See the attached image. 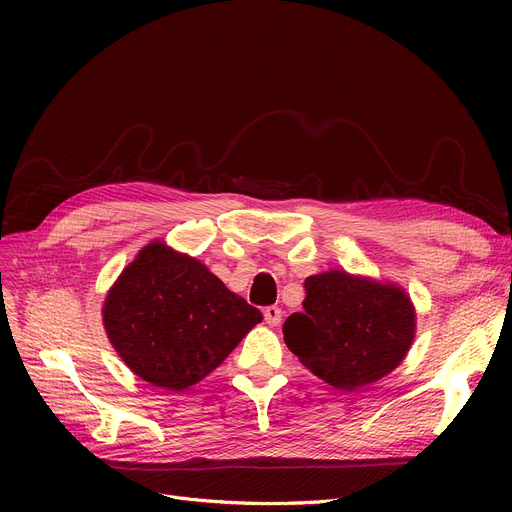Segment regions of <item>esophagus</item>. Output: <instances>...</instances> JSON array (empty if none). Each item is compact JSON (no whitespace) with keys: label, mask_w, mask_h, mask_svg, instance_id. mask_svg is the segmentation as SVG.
<instances>
[{"label":"esophagus","mask_w":512,"mask_h":512,"mask_svg":"<svg viewBox=\"0 0 512 512\" xmlns=\"http://www.w3.org/2000/svg\"><path fill=\"white\" fill-rule=\"evenodd\" d=\"M263 317H265V324H267V326L276 328V326L280 324V321H282V311H280V307H265Z\"/></svg>","instance_id":"obj_1"}]
</instances>
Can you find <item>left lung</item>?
I'll list each match as a JSON object with an SVG mask.
<instances>
[{"label":"left lung","instance_id":"left-lung-1","mask_svg":"<svg viewBox=\"0 0 512 512\" xmlns=\"http://www.w3.org/2000/svg\"><path fill=\"white\" fill-rule=\"evenodd\" d=\"M305 311L284 321V342L326 384L353 392L382 380L407 357L417 330L409 294L344 270L305 280Z\"/></svg>","mask_w":512,"mask_h":512}]
</instances>
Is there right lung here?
I'll use <instances>...</instances> for the list:
<instances>
[{
  "label": "right lung",
  "mask_w": 512,
  "mask_h": 512,
  "mask_svg": "<svg viewBox=\"0 0 512 512\" xmlns=\"http://www.w3.org/2000/svg\"><path fill=\"white\" fill-rule=\"evenodd\" d=\"M101 315L126 367L172 392L201 382L263 319L207 265L164 240L149 242L124 267Z\"/></svg>",
  "instance_id": "obj_1"
}]
</instances>
